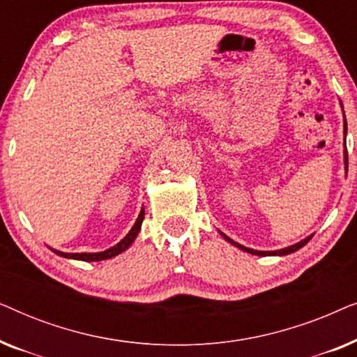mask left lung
<instances>
[{
  "mask_svg": "<svg viewBox=\"0 0 357 357\" xmlns=\"http://www.w3.org/2000/svg\"><path fill=\"white\" fill-rule=\"evenodd\" d=\"M344 135H346V119H344ZM344 159H346V164H348V151H344ZM222 237L226 238L227 242H231L232 245H236V247L241 248V250H243V252H248V253H253V255H260V257H268V255H289V253L296 252V250H299V248L304 247L305 243L309 242L310 238H312V236H310V237L304 238V241H301L299 243H296V245H291V247H287V248H281V250H276V252H260V250H252V248L243 247V245H241V243L234 242L232 238H229L227 236H224V234H222Z\"/></svg>",
  "mask_w": 357,
  "mask_h": 357,
  "instance_id": "obj_1",
  "label": "left lung"
}]
</instances>
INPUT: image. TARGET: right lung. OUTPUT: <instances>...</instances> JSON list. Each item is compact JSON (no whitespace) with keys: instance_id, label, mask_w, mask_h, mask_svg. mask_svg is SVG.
Listing matches in <instances>:
<instances>
[{"instance_id":"right-lung-1","label":"right lung","mask_w":357,"mask_h":357,"mask_svg":"<svg viewBox=\"0 0 357 357\" xmlns=\"http://www.w3.org/2000/svg\"><path fill=\"white\" fill-rule=\"evenodd\" d=\"M143 219H144V209H141V213H139L138 219H136L135 226L131 227V231L128 234H126V237L123 238V241L119 242L116 245H114L105 252H99V253H63V252H58V250H53V252H55L56 255H60V257L75 258V260H82V261L107 260V258H112V257L119 255V253H121V252H125L126 248H128L131 243H133V241L136 238V236H138V232L141 229V224H143Z\"/></svg>"}]
</instances>
